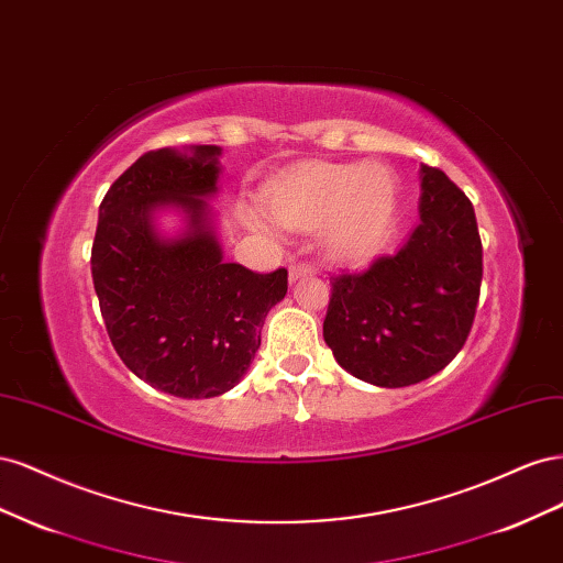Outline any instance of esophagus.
<instances>
[{
	"label": "esophagus",
	"mask_w": 563,
	"mask_h": 563,
	"mask_svg": "<svg viewBox=\"0 0 563 563\" xmlns=\"http://www.w3.org/2000/svg\"><path fill=\"white\" fill-rule=\"evenodd\" d=\"M317 267L314 265H308V263H294L291 267H288V277H291V282H296L298 277H308V275H314Z\"/></svg>",
	"instance_id": "34e87169"
}]
</instances>
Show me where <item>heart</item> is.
I'll return each mask as SVG.
<instances>
[{
  "mask_svg": "<svg viewBox=\"0 0 563 563\" xmlns=\"http://www.w3.org/2000/svg\"><path fill=\"white\" fill-rule=\"evenodd\" d=\"M267 209L286 228H323V242L343 261H362L378 251L397 203V183L383 164L314 162L267 187ZM253 228L267 223L246 211Z\"/></svg>",
  "mask_w": 563,
  "mask_h": 563,
  "instance_id": "heart-1",
  "label": "heart"
}]
</instances>
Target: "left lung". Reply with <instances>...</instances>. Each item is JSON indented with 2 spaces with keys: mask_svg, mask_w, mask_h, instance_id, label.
Returning <instances> with one entry per match:
<instances>
[{
  "mask_svg": "<svg viewBox=\"0 0 563 563\" xmlns=\"http://www.w3.org/2000/svg\"><path fill=\"white\" fill-rule=\"evenodd\" d=\"M420 225L391 255L331 277L323 340L354 378L406 387L463 350L482 291V236L472 201L434 166H420Z\"/></svg>",
  "mask_w": 563,
  "mask_h": 563,
  "instance_id": "8db88e82",
  "label": "left lung"
}]
</instances>
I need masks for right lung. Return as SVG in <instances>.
Wrapping results in <instances>:
<instances>
[{
    "label": "right lung",
    "instance_id": "1",
    "mask_svg": "<svg viewBox=\"0 0 563 563\" xmlns=\"http://www.w3.org/2000/svg\"><path fill=\"white\" fill-rule=\"evenodd\" d=\"M216 145L190 155L150 150L100 201L91 275L112 347L135 376L166 395L211 399L232 389L261 347L272 305L288 288L284 267L258 275L225 263L207 199L218 187ZM178 206L191 223L162 241L151 211Z\"/></svg>",
    "mask_w": 563,
    "mask_h": 563
}]
</instances>
